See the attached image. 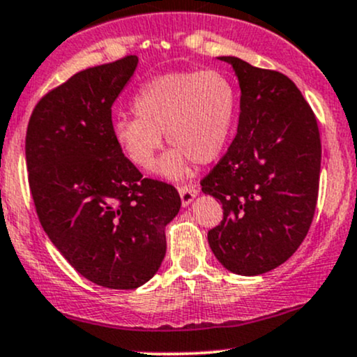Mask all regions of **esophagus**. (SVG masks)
<instances>
[{
  "mask_svg": "<svg viewBox=\"0 0 357 357\" xmlns=\"http://www.w3.org/2000/svg\"><path fill=\"white\" fill-rule=\"evenodd\" d=\"M179 197H181L183 205H188V203L193 202V198L198 195V188L193 185H185V186H179Z\"/></svg>",
  "mask_w": 357,
  "mask_h": 357,
  "instance_id": "1",
  "label": "esophagus"
}]
</instances>
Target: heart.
<instances>
[{
	"instance_id": "heart-1",
	"label": "heart",
	"mask_w": 357,
	"mask_h": 357,
	"mask_svg": "<svg viewBox=\"0 0 357 357\" xmlns=\"http://www.w3.org/2000/svg\"><path fill=\"white\" fill-rule=\"evenodd\" d=\"M137 119L112 125L120 152L139 169L154 167L162 135L174 146L159 164L160 174L181 178L190 160L208 164L229 142L237 115V91L218 69L172 70L152 77L132 101Z\"/></svg>"
}]
</instances>
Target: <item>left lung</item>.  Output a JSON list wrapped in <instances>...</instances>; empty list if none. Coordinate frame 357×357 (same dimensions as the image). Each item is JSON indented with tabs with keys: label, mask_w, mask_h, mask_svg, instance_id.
Listing matches in <instances>:
<instances>
[{
	"label": "left lung",
	"mask_w": 357,
	"mask_h": 357,
	"mask_svg": "<svg viewBox=\"0 0 357 357\" xmlns=\"http://www.w3.org/2000/svg\"><path fill=\"white\" fill-rule=\"evenodd\" d=\"M220 59L238 77L241 115L229 151L199 181L223 210L208 244L229 271L256 276L283 264L307 237L322 144L315 113L288 76Z\"/></svg>",
	"instance_id": "left-lung-1"
}]
</instances>
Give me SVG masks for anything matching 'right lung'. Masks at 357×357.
<instances>
[{
    "mask_svg": "<svg viewBox=\"0 0 357 357\" xmlns=\"http://www.w3.org/2000/svg\"><path fill=\"white\" fill-rule=\"evenodd\" d=\"M137 56L79 70L35 105L26 127L29 185L52 244L86 280L112 289L147 283L166 256L178 190L142 178L112 134V107Z\"/></svg>",
    "mask_w": 357,
    "mask_h": 357,
    "instance_id": "right-lung-1",
    "label": "right lung"
}]
</instances>
